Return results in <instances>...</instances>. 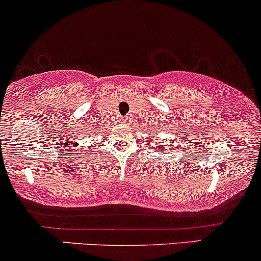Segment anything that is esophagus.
I'll return each instance as SVG.
<instances>
[{
  "label": "esophagus",
  "instance_id": "obj_1",
  "mask_svg": "<svg viewBox=\"0 0 261 261\" xmlns=\"http://www.w3.org/2000/svg\"><path fill=\"white\" fill-rule=\"evenodd\" d=\"M128 121H129V118H128V117H123V118H122L123 123H127Z\"/></svg>",
  "mask_w": 261,
  "mask_h": 261
}]
</instances>
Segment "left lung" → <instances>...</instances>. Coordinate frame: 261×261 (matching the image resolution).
<instances>
[{"label":"left lung","mask_w":261,"mask_h":261,"mask_svg":"<svg viewBox=\"0 0 261 261\" xmlns=\"http://www.w3.org/2000/svg\"><path fill=\"white\" fill-rule=\"evenodd\" d=\"M163 150H164V149H163Z\"/></svg>","instance_id":"8db88e82"}]
</instances>
